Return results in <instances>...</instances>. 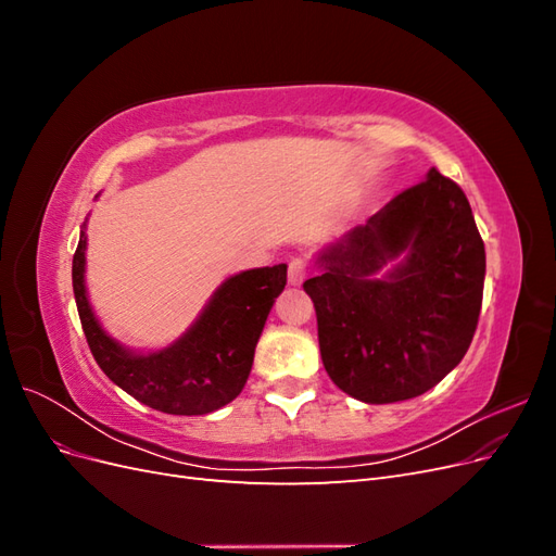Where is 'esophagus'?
<instances>
[{"label":"esophagus","instance_id":"1","mask_svg":"<svg viewBox=\"0 0 556 556\" xmlns=\"http://www.w3.org/2000/svg\"><path fill=\"white\" fill-rule=\"evenodd\" d=\"M311 274V266L304 257H292L290 266H288V278L292 285H301Z\"/></svg>","mask_w":556,"mask_h":556}]
</instances>
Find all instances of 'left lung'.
Returning <instances> with one entry per match:
<instances>
[{
    "instance_id": "obj_1",
    "label": "left lung",
    "mask_w": 556,
    "mask_h": 556,
    "mask_svg": "<svg viewBox=\"0 0 556 556\" xmlns=\"http://www.w3.org/2000/svg\"><path fill=\"white\" fill-rule=\"evenodd\" d=\"M408 251L384 281L370 274ZM304 282L319 355L336 387L366 403L425 394L462 362L478 327L484 243L457 182L431 169L329 248Z\"/></svg>"
}]
</instances>
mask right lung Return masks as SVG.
<instances>
[{
    "mask_svg": "<svg viewBox=\"0 0 556 556\" xmlns=\"http://www.w3.org/2000/svg\"><path fill=\"white\" fill-rule=\"evenodd\" d=\"M83 266L86 233H80L74 252L72 280L94 362L127 394L169 415H206L241 394L266 315L288 282L285 264L229 278L178 343L139 357L111 341L97 325L83 285Z\"/></svg>",
    "mask_w": 556,
    "mask_h": 556,
    "instance_id": "right-lung-1",
    "label": "right lung"
}]
</instances>
